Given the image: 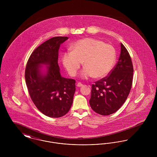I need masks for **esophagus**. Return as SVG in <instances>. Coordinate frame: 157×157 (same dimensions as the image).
I'll list each match as a JSON object with an SVG mask.
<instances>
[{"mask_svg":"<svg viewBox=\"0 0 157 157\" xmlns=\"http://www.w3.org/2000/svg\"><path fill=\"white\" fill-rule=\"evenodd\" d=\"M83 86V84H82L81 82H78L77 83V86H78V87H81V86Z\"/></svg>","mask_w":157,"mask_h":157,"instance_id":"1","label":"esophagus"}]
</instances>
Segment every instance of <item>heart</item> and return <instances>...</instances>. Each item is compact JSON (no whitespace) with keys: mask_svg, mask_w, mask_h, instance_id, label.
Returning <instances> with one entry per match:
<instances>
[{"mask_svg":"<svg viewBox=\"0 0 157 157\" xmlns=\"http://www.w3.org/2000/svg\"><path fill=\"white\" fill-rule=\"evenodd\" d=\"M71 51L63 55L62 62L71 76L76 75L83 62L81 76L87 79L94 76L101 79L112 71L116 61V51L112 45L94 38L87 37L76 41Z\"/></svg>","mask_w":157,"mask_h":157,"instance_id":"heart-1","label":"heart"}]
</instances>
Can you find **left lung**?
Masks as SVG:
<instances>
[{
	"label": "left lung",
	"instance_id": "obj_1",
	"mask_svg": "<svg viewBox=\"0 0 157 157\" xmlns=\"http://www.w3.org/2000/svg\"><path fill=\"white\" fill-rule=\"evenodd\" d=\"M134 68L126 48L121 44L119 60L107 76L92 85L90 104L102 115L117 112L124 104L132 85Z\"/></svg>",
	"mask_w": 157,
	"mask_h": 157
}]
</instances>
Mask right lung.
I'll list each match as a JSON object with an SVG mask.
<instances>
[{"mask_svg":"<svg viewBox=\"0 0 157 157\" xmlns=\"http://www.w3.org/2000/svg\"><path fill=\"white\" fill-rule=\"evenodd\" d=\"M68 37H53L36 48L28 60L25 80L33 104L46 116L59 118L69 111L75 93V80L61 76L58 63L60 45ZM40 64L50 67L46 75L40 73Z\"/></svg>","mask_w":157,"mask_h":157,"instance_id":"obj_1","label":"right lung"}]
</instances>
